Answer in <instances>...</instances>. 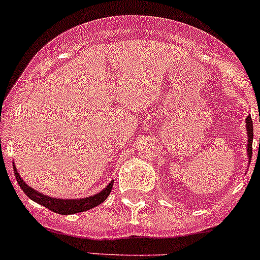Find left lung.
I'll use <instances>...</instances> for the list:
<instances>
[{"mask_svg":"<svg viewBox=\"0 0 260 260\" xmlns=\"http://www.w3.org/2000/svg\"><path fill=\"white\" fill-rule=\"evenodd\" d=\"M245 128H246V136H248V161L250 162L251 159V152H253V148H251V143H253V120H251L250 115H248L245 119ZM260 145V141H259Z\"/></svg>","mask_w":260,"mask_h":260,"instance_id":"left-lung-1","label":"left lung"}]
</instances>
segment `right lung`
<instances>
[{
    "instance_id": "1",
    "label": "right lung",
    "mask_w": 260,
    "mask_h": 260,
    "mask_svg": "<svg viewBox=\"0 0 260 260\" xmlns=\"http://www.w3.org/2000/svg\"><path fill=\"white\" fill-rule=\"evenodd\" d=\"M14 171L15 176H16L17 183L21 188H22L23 192L27 195V198H30L31 200L35 201V203L40 204V205L45 206L49 210L57 212V214L61 215H70V214H77V212L86 211L91 208H95V206L101 205L103 201H106V199L108 198V195L111 193L112 187H113V180L101 191V192L95 193L93 196H88V198H81V199H60V198H51V196L44 195V193L39 192L35 188H32L31 186H28L25 181L22 180V177L18 174L17 169L15 167L14 164Z\"/></svg>"
}]
</instances>
